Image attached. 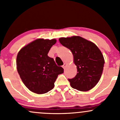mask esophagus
<instances>
[{"mask_svg":"<svg viewBox=\"0 0 120 120\" xmlns=\"http://www.w3.org/2000/svg\"><path fill=\"white\" fill-rule=\"evenodd\" d=\"M66 65H67V64H66V63H64V64H63V65L62 67H63V68H65V67L66 66Z\"/></svg>","mask_w":120,"mask_h":120,"instance_id":"1","label":"esophagus"}]
</instances>
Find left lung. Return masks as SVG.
<instances>
[{"label":"left lung","mask_w":120,"mask_h":120,"mask_svg":"<svg viewBox=\"0 0 120 120\" xmlns=\"http://www.w3.org/2000/svg\"><path fill=\"white\" fill-rule=\"evenodd\" d=\"M59 40L63 46L71 50L77 67V75L68 80L72 88L83 92L94 88L100 79L105 64L99 48L93 42L81 36L60 38Z\"/></svg>","instance_id":"left-lung-1"}]
</instances>
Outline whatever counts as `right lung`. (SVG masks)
<instances>
[{"label":"right lung","mask_w":120,"mask_h":120,"mask_svg":"<svg viewBox=\"0 0 120 120\" xmlns=\"http://www.w3.org/2000/svg\"><path fill=\"white\" fill-rule=\"evenodd\" d=\"M56 39H38L23 47L16 57V68L22 81L30 90L44 94L52 89L58 75L64 72L48 53Z\"/></svg>","instance_id":"obj_1"}]
</instances>
